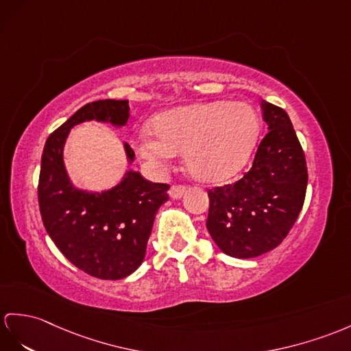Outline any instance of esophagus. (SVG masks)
<instances>
[{
  "label": "esophagus",
  "instance_id": "34e87169",
  "mask_svg": "<svg viewBox=\"0 0 351 351\" xmlns=\"http://www.w3.org/2000/svg\"><path fill=\"white\" fill-rule=\"evenodd\" d=\"M184 192H186V186L173 184V186H171V189H169V196L173 199H180L182 196L184 195Z\"/></svg>",
  "mask_w": 351,
  "mask_h": 351
}]
</instances>
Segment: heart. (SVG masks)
<instances>
[{
    "instance_id": "b5f03b06",
    "label": "heart",
    "mask_w": 351,
    "mask_h": 351,
    "mask_svg": "<svg viewBox=\"0 0 351 351\" xmlns=\"http://www.w3.org/2000/svg\"><path fill=\"white\" fill-rule=\"evenodd\" d=\"M152 128L135 134L134 147L156 174L167 171L176 153L201 182L220 183L249 162L261 132L256 110L241 101H211L164 111Z\"/></svg>"
}]
</instances>
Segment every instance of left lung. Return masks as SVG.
Segmentation results:
<instances>
[{"instance_id":"left-lung-1","label":"left lung","mask_w":351,"mask_h":351,"mask_svg":"<svg viewBox=\"0 0 351 351\" xmlns=\"http://www.w3.org/2000/svg\"><path fill=\"white\" fill-rule=\"evenodd\" d=\"M263 136L253 165L234 184L208 191L207 229L228 256L249 259L285 240L302 210L308 171L286 111L262 99Z\"/></svg>"}]
</instances>
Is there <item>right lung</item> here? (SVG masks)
Wrapping results in <instances>:
<instances>
[{"label":"right lung","instance_id":"1","mask_svg":"<svg viewBox=\"0 0 351 351\" xmlns=\"http://www.w3.org/2000/svg\"><path fill=\"white\" fill-rule=\"evenodd\" d=\"M128 119L126 99L89 102L49 135L41 155L38 205L43 225L68 261L101 280H121L140 267L158 208L168 201L169 186L152 183L130 169L108 191L77 189L64 165V146L71 128L82 122L121 128ZM125 152L131 164L135 155L126 143Z\"/></svg>","mask_w":351,"mask_h":351}]
</instances>
